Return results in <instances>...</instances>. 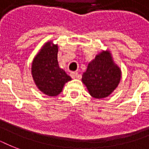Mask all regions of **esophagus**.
Segmentation results:
<instances>
[{
  "instance_id": "34e87169",
  "label": "esophagus",
  "mask_w": 149,
  "mask_h": 149,
  "mask_svg": "<svg viewBox=\"0 0 149 149\" xmlns=\"http://www.w3.org/2000/svg\"><path fill=\"white\" fill-rule=\"evenodd\" d=\"M77 76H78V72H72L71 73H70V77H72V79L77 78Z\"/></svg>"
}]
</instances>
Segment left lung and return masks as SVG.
I'll return each mask as SVG.
<instances>
[{
    "mask_svg": "<svg viewBox=\"0 0 149 149\" xmlns=\"http://www.w3.org/2000/svg\"><path fill=\"white\" fill-rule=\"evenodd\" d=\"M120 79V69L114 65L109 52H104L89 63L82 80L93 97H108L118 86Z\"/></svg>",
    "mask_w": 149,
    "mask_h": 149,
    "instance_id": "obj_1",
    "label": "left lung"
}]
</instances>
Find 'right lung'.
<instances>
[{"label":"right lung","instance_id":"add662e5","mask_svg":"<svg viewBox=\"0 0 149 149\" xmlns=\"http://www.w3.org/2000/svg\"><path fill=\"white\" fill-rule=\"evenodd\" d=\"M57 53V45L47 42L34 58L31 66V73L36 86L49 97L59 94L64 84L71 80V77L58 66Z\"/></svg>","mask_w":149,"mask_h":149}]
</instances>
